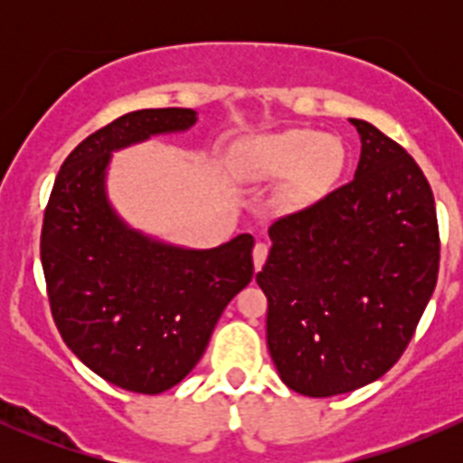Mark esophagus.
<instances>
[{
    "label": "esophagus",
    "instance_id": "obj_1",
    "mask_svg": "<svg viewBox=\"0 0 463 463\" xmlns=\"http://www.w3.org/2000/svg\"><path fill=\"white\" fill-rule=\"evenodd\" d=\"M266 255H269V246H266L264 241H258V244H255V249H253V266H255V270H260L261 266H264Z\"/></svg>",
    "mask_w": 463,
    "mask_h": 463
}]
</instances>
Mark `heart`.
Listing matches in <instances>:
<instances>
[{
    "instance_id": "heart-1",
    "label": "heart",
    "mask_w": 463,
    "mask_h": 463,
    "mask_svg": "<svg viewBox=\"0 0 463 463\" xmlns=\"http://www.w3.org/2000/svg\"><path fill=\"white\" fill-rule=\"evenodd\" d=\"M343 165V147L338 141L309 129H288L282 134L258 138L240 152L237 172L249 181L284 184V202L309 205L318 202L334 184Z\"/></svg>"
}]
</instances>
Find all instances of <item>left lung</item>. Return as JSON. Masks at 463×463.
<instances>
[{
  "label": "left lung",
  "instance_id": "obj_1",
  "mask_svg": "<svg viewBox=\"0 0 463 463\" xmlns=\"http://www.w3.org/2000/svg\"><path fill=\"white\" fill-rule=\"evenodd\" d=\"M349 184L269 228L258 284L278 374L314 399L376 381L412 340L439 273V226L412 156L365 120Z\"/></svg>",
  "mask_w": 463,
  "mask_h": 463
}]
</instances>
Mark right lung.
<instances>
[{
  "mask_svg": "<svg viewBox=\"0 0 463 463\" xmlns=\"http://www.w3.org/2000/svg\"><path fill=\"white\" fill-rule=\"evenodd\" d=\"M184 107L120 116L78 145L55 176L40 255L67 347L111 385L161 394L193 372L219 316L253 278V235L184 249L129 228L107 199L111 152L185 132Z\"/></svg>",
  "mask_w": 463,
  "mask_h": 463,
  "instance_id": "1",
  "label": "right lung"
}]
</instances>
